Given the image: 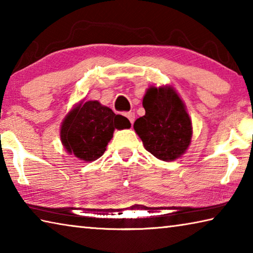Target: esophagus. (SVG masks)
<instances>
[{
    "label": "esophagus",
    "instance_id": "34e87169",
    "mask_svg": "<svg viewBox=\"0 0 253 253\" xmlns=\"http://www.w3.org/2000/svg\"><path fill=\"white\" fill-rule=\"evenodd\" d=\"M125 116H126L128 119H129L130 124H134V122H135V114L132 113V111H128V113L125 114Z\"/></svg>",
    "mask_w": 253,
    "mask_h": 253
}]
</instances>
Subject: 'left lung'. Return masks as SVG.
Masks as SVG:
<instances>
[{"label":"left lung","mask_w":253,"mask_h":253,"mask_svg":"<svg viewBox=\"0 0 253 253\" xmlns=\"http://www.w3.org/2000/svg\"><path fill=\"white\" fill-rule=\"evenodd\" d=\"M145 115L136 119L134 129L145 149L156 158L173 162L185 154L193 127L185 104L170 84L147 88L143 98Z\"/></svg>","instance_id":"1"}]
</instances>
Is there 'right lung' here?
I'll use <instances>...</instances> for the list:
<instances>
[{
  "instance_id": "add662e5",
  "label": "right lung",
  "mask_w": 253,
  "mask_h": 253,
  "mask_svg": "<svg viewBox=\"0 0 253 253\" xmlns=\"http://www.w3.org/2000/svg\"><path fill=\"white\" fill-rule=\"evenodd\" d=\"M128 129L130 123L98 100H81L63 119L60 139L70 155L93 162L104 155L115 129Z\"/></svg>"
}]
</instances>
